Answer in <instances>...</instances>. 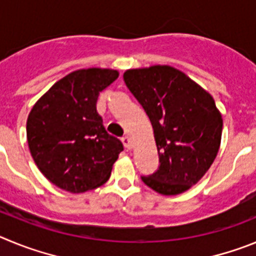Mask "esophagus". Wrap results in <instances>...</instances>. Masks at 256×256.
<instances>
[{
	"mask_svg": "<svg viewBox=\"0 0 256 256\" xmlns=\"http://www.w3.org/2000/svg\"><path fill=\"white\" fill-rule=\"evenodd\" d=\"M121 140H122V142H124V145H125L126 149L132 148V140H131V138L128 136V135H125V136H124Z\"/></svg>",
	"mask_w": 256,
	"mask_h": 256,
	"instance_id": "1",
	"label": "esophagus"
}]
</instances>
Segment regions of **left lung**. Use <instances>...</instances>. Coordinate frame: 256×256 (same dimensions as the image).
Instances as JSON below:
<instances>
[{"instance_id":"8db88e82","label":"left lung","mask_w":256,"mask_h":256,"mask_svg":"<svg viewBox=\"0 0 256 256\" xmlns=\"http://www.w3.org/2000/svg\"><path fill=\"white\" fill-rule=\"evenodd\" d=\"M126 86L148 114L160 166L142 182L163 195L188 190L217 156L223 121L210 94L171 66L128 70Z\"/></svg>"}]
</instances>
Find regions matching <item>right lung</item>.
<instances>
[{"label": "right lung", "instance_id": "1", "mask_svg": "<svg viewBox=\"0 0 256 256\" xmlns=\"http://www.w3.org/2000/svg\"><path fill=\"white\" fill-rule=\"evenodd\" d=\"M117 78L118 72L110 68L74 71L32 108L26 122L32 156L62 190L79 194L103 185L124 150L96 112L100 93Z\"/></svg>", "mask_w": 256, "mask_h": 256}]
</instances>
